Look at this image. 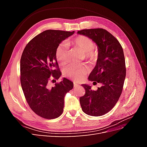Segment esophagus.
Returning <instances> with one entry per match:
<instances>
[{
	"mask_svg": "<svg viewBox=\"0 0 147 147\" xmlns=\"http://www.w3.org/2000/svg\"><path fill=\"white\" fill-rule=\"evenodd\" d=\"M78 86V84H77V83H74V88H77Z\"/></svg>",
	"mask_w": 147,
	"mask_h": 147,
	"instance_id": "34e87169",
	"label": "esophagus"
}]
</instances>
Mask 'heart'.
I'll return each mask as SVG.
<instances>
[{"mask_svg": "<svg viewBox=\"0 0 147 147\" xmlns=\"http://www.w3.org/2000/svg\"><path fill=\"white\" fill-rule=\"evenodd\" d=\"M67 45H72L78 51L84 54L85 58L90 61H94L97 56V53L94 48V43L90 38L85 36L77 37L72 41L67 42ZM68 53L67 45L64 44L60 45L56 49V57L57 61L61 65L65 64L67 62ZM88 69L85 65H70L66 67L64 70L65 77L77 81L82 78L87 72Z\"/></svg>", "mask_w": 147, "mask_h": 147, "instance_id": "1", "label": "heart"}]
</instances>
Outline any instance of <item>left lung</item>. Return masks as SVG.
<instances>
[{
    "mask_svg": "<svg viewBox=\"0 0 147 147\" xmlns=\"http://www.w3.org/2000/svg\"><path fill=\"white\" fill-rule=\"evenodd\" d=\"M77 34L91 39L98 48L96 65L88 80L102 86L93 91L91 86L82 84L85 94L80 103L86 114L100 117L113 108L121 94L126 73L123 50L118 40L104 29H83Z\"/></svg>",
    "mask_w": 147,
    "mask_h": 147,
    "instance_id": "8db88e82",
    "label": "left lung"
}]
</instances>
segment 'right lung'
Returning <instances> with one entry per match:
<instances>
[{"mask_svg":"<svg viewBox=\"0 0 147 147\" xmlns=\"http://www.w3.org/2000/svg\"><path fill=\"white\" fill-rule=\"evenodd\" d=\"M74 32L43 31L31 40L22 54L20 80L25 98L33 112L43 118H56L63 113L64 97L74 88L72 82L66 78L53 87H49L48 83L61 75L56 57L57 48Z\"/></svg>","mask_w":147,"mask_h":147,"instance_id":"right-lung-1","label":"right lung"}]
</instances>
